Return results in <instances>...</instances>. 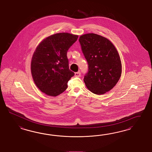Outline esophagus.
<instances>
[{
  "mask_svg": "<svg viewBox=\"0 0 152 152\" xmlns=\"http://www.w3.org/2000/svg\"><path fill=\"white\" fill-rule=\"evenodd\" d=\"M75 76L76 77H80L81 76V72L80 71L77 72H75Z\"/></svg>",
  "mask_w": 152,
  "mask_h": 152,
  "instance_id": "esophagus-1",
  "label": "esophagus"
}]
</instances>
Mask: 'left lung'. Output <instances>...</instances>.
Here are the masks:
<instances>
[{"mask_svg":"<svg viewBox=\"0 0 152 152\" xmlns=\"http://www.w3.org/2000/svg\"><path fill=\"white\" fill-rule=\"evenodd\" d=\"M78 40L88 65L83 79L87 88L94 94H104L121 77L122 64L118 53L108 39L96 34L82 35Z\"/></svg>","mask_w":152,"mask_h":152,"instance_id":"1","label":"left lung"}]
</instances>
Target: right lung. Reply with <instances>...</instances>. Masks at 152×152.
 I'll use <instances>...</instances> for the list:
<instances>
[{
  "mask_svg": "<svg viewBox=\"0 0 152 152\" xmlns=\"http://www.w3.org/2000/svg\"><path fill=\"white\" fill-rule=\"evenodd\" d=\"M78 35L57 33L44 39L38 45L31 62V72L36 86L42 92L55 97L67 87L74 72L69 69L67 52Z\"/></svg>",
  "mask_w": 152,
  "mask_h": 152,
  "instance_id": "obj_1",
  "label": "right lung"
}]
</instances>
